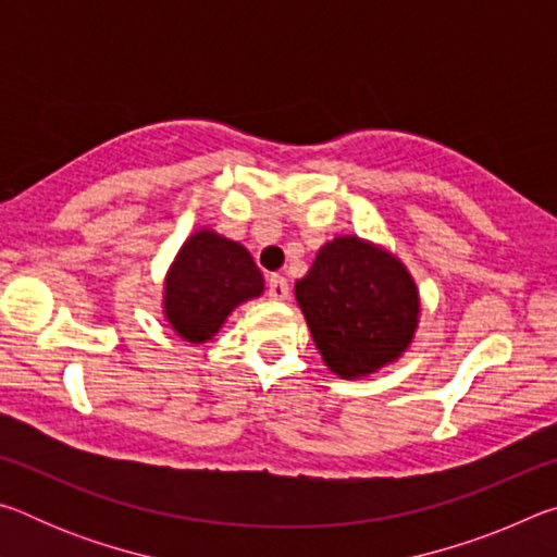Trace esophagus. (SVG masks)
Here are the masks:
<instances>
[{
	"label": "esophagus",
	"mask_w": 557,
	"mask_h": 557,
	"mask_svg": "<svg viewBox=\"0 0 557 557\" xmlns=\"http://www.w3.org/2000/svg\"><path fill=\"white\" fill-rule=\"evenodd\" d=\"M268 297L275 301H285L289 297V285L282 275H270L268 280Z\"/></svg>",
	"instance_id": "34e87169"
}]
</instances>
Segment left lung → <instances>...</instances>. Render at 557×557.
Here are the masks:
<instances>
[{
    "label": "left lung",
    "mask_w": 557,
    "mask_h": 557,
    "mask_svg": "<svg viewBox=\"0 0 557 557\" xmlns=\"http://www.w3.org/2000/svg\"><path fill=\"white\" fill-rule=\"evenodd\" d=\"M295 297L329 371L356 381L398 361L420 324V292L383 245L336 235L295 282Z\"/></svg>",
    "instance_id": "obj_1"
}]
</instances>
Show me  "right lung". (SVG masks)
Returning <instances> with one entry per match:
<instances>
[{
	"label": "right lung",
	"mask_w": 557,
	"mask_h": 557,
	"mask_svg": "<svg viewBox=\"0 0 557 557\" xmlns=\"http://www.w3.org/2000/svg\"><path fill=\"white\" fill-rule=\"evenodd\" d=\"M265 280L238 240L213 228L194 231L164 275L162 312L188 344H206L221 332L235 307L258 299Z\"/></svg>",
	"instance_id": "1"
}]
</instances>
